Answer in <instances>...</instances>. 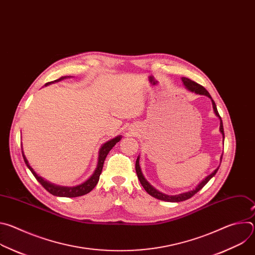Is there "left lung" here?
<instances>
[{
  "instance_id": "left-lung-1",
  "label": "left lung",
  "mask_w": 255,
  "mask_h": 255,
  "mask_svg": "<svg viewBox=\"0 0 255 255\" xmlns=\"http://www.w3.org/2000/svg\"><path fill=\"white\" fill-rule=\"evenodd\" d=\"M181 81H183L184 85L186 86V88L188 90H190L191 92H195L197 94H200V95H205L207 97H209L211 100H212V104H213V109H214V112L215 114L220 118V131L223 135V138H224V128H223V123H222V119L219 115V113H218V110H217V107H216V104L214 102V100L212 99V97L210 96V94L208 93V91L201 85L195 83L194 81H191L190 79H187V78H181ZM221 161H222V157H221ZM135 168H136V173H137V176L140 180V184L142 185V187L144 188V190L146 191L150 196L154 197L155 199H158V200H161V201H166V202H181V201H186L190 198H192L194 195H196L201 189L204 188V186L208 183V181L216 174V172L218 171V169H219V167H218L217 169H215L210 175H208L201 184L198 185V187L193 190V191H190V192H187V193H184V194H179V195H176V196H168V195H165V194H162L160 192H158L157 190H155L148 181L145 179V177L143 176L142 172H141V168H140V165H139V157H137L136 159V163H135Z\"/></svg>"
}]
</instances>
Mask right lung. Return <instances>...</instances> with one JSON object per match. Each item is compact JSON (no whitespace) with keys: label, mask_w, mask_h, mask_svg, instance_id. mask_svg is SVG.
<instances>
[{"label":"right lung","mask_w":255,"mask_h":255,"mask_svg":"<svg viewBox=\"0 0 255 255\" xmlns=\"http://www.w3.org/2000/svg\"><path fill=\"white\" fill-rule=\"evenodd\" d=\"M62 78L54 81V82H58L60 80H62ZM50 83H47L46 85H48ZM121 139V136H117L116 138L110 140L106 142L102 148L100 149V152H99V159H98V165H97V168L94 172V174L87 180L85 181L84 184L80 185V186H77V187H72V188H66V187H59V186H55V185H52L50 183H48V181L44 180L42 177L38 176L37 174L35 173V171L32 169V167L28 164V161L25 157V155L23 154V151H22V154H23V158H24V161L26 163V165L28 166V168L31 170V172L33 173V175L35 176V178L37 179L39 181V184L48 192L50 193L51 195L53 196H57V197H66V198H75V197H80V196H84L88 193H90L98 184L99 181V178H100V174L102 172V169H103V165H104V161L109 153V151H110L117 142H119Z\"/></svg>","instance_id":"right-lung-1"}]
</instances>
